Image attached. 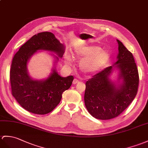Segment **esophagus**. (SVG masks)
Instances as JSON below:
<instances>
[{
    "label": "esophagus",
    "instance_id": "1",
    "mask_svg": "<svg viewBox=\"0 0 148 148\" xmlns=\"http://www.w3.org/2000/svg\"><path fill=\"white\" fill-rule=\"evenodd\" d=\"M79 82V81L78 79H74V81H73V83L74 84H75L78 83Z\"/></svg>",
    "mask_w": 148,
    "mask_h": 148
}]
</instances>
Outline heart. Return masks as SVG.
<instances>
[{"mask_svg":"<svg viewBox=\"0 0 148 148\" xmlns=\"http://www.w3.org/2000/svg\"><path fill=\"white\" fill-rule=\"evenodd\" d=\"M74 58H84L79 62L80 69L85 73H94L105 66L110 59L107 51L103 50L98 46H82L77 48L73 53ZM67 64H70L69 58H66Z\"/></svg>","mask_w":148,"mask_h":148,"instance_id":"obj_1","label":"heart"}]
</instances>
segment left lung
Wrapping results in <instances>:
<instances>
[{
	"label": "left lung",
	"instance_id": "8db88e82",
	"mask_svg": "<svg viewBox=\"0 0 148 148\" xmlns=\"http://www.w3.org/2000/svg\"><path fill=\"white\" fill-rule=\"evenodd\" d=\"M119 55L115 65L105 68L86 82L84 103L89 113L99 120L119 116L131 103L139 86V73L132 53L117 40ZM113 67L120 70L123 83L118 87L108 76Z\"/></svg>",
	"mask_w": 148,
	"mask_h": 148
}]
</instances>
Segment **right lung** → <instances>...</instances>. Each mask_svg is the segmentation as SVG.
<instances>
[{"label":"right lung","instance_id":"right-lung-1","mask_svg":"<svg viewBox=\"0 0 148 148\" xmlns=\"http://www.w3.org/2000/svg\"><path fill=\"white\" fill-rule=\"evenodd\" d=\"M38 50H49L62 57L64 46L51 32H42L33 36L15 53L10 69L12 95L26 110L38 115L51 112L59 103L63 92L74 80L73 75L62 77L53 69L44 81L33 80L27 71L29 58ZM58 60V57H56Z\"/></svg>","mask_w":148,"mask_h":148}]
</instances>
